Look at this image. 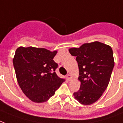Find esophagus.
Wrapping results in <instances>:
<instances>
[{"mask_svg":"<svg viewBox=\"0 0 123 123\" xmlns=\"http://www.w3.org/2000/svg\"><path fill=\"white\" fill-rule=\"evenodd\" d=\"M66 78L68 81H70L72 80V76H71L70 74H67L66 76Z\"/></svg>","mask_w":123,"mask_h":123,"instance_id":"1","label":"esophagus"}]
</instances>
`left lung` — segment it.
<instances>
[{
    "mask_svg": "<svg viewBox=\"0 0 123 123\" xmlns=\"http://www.w3.org/2000/svg\"><path fill=\"white\" fill-rule=\"evenodd\" d=\"M79 67L80 90L74 93L81 104L88 105L100 98L108 86L114 67L111 47L99 42L84 43L80 48H71Z\"/></svg>",
    "mask_w": 123,
    "mask_h": 123,
    "instance_id": "obj_1",
    "label": "left lung"
}]
</instances>
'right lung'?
Returning <instances> with one entry per match:
<instances>
[{
    "label": "right lung",
    "mask_w": 123,
    "mask_h": 123,
    "mask_svg": "<svg viewBox=\"0 0 123 123\" xmlns=\"http://www.w3.org/2000/svg\"><path fill=\"white\" fill-rule=\"evenodd\" d=\"M56 53L33 47H20L16 50L13 63L17 81L33 102L47 101L64 81L55 72L58 65L53 58Z\"/></svg>",
    "instance_id": "1"
}]
</instances>
